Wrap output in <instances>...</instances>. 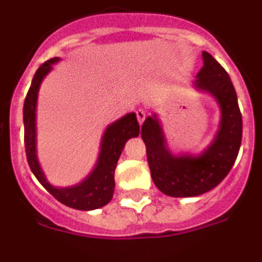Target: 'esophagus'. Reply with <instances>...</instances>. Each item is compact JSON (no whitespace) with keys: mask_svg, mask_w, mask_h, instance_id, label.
I'll return each mask as SVG.
<instances>
[{"mask_svg":"<svg viewBox=\"0 0 262 262\" xmlns=\"http://www.w3.org/2000/svg\"><path fill=\"white\" fill-rule=\"evenodd\" d=\"M135 113H136V118H138L139 123L142 124L143 122H144V119H145V111L143 110V108H138Z\"/></svg>","mask_w":262,"mask_h":262,"instance_id":"esophagus-1","label":"esophagus"}]
</instances>
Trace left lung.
I'll use <instances>...</instances> for the list:
<instances>
[{
  "label": "left lung",
  "instance_id": "8db88e82",
  "mask_svg": "<svg viewBox=\"0 0 262 262\" xmlns=\"http://www.w3.org/2000/svg\"><path fill=\"white\" fill-rule=\"evenodd\" d=\"M202 57L195 85L211 93L222 108L221 128L207 151L198 157H176L165 147L156 115L148 117L142 126L152 180L160 191L170 196L201 195L217 186L235 164L242 144V113L230 76L209 52L203 51Z\"/></svg>",
  "mask_w": 262,
  "mask_h": 262
}]
</instances>
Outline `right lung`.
<instances>
[{
	"label": "right lung",
	"instance_id": "1",
	"mask_svg": "<svg viewBox=\"0 0 262 262\" xmlns=\"http://www.w3.org/2000/svg\"><path fill=\"white\" fill-rule=\"evenodd\" d=\"M57 57L50 59L41 64L32 78L27 96L23 105V123H25V148L30 169L51 195H53L62 205L77 210H94L107 205L114 193V172L118 159L123 151L124 144L129 138L138 136L140 126L134 113L127 114L107 127L102 140V149L98 163L92 174L77 186L56 189L46 181L45 174L40 170L35 152V107L38 90L41 80L52 69Z\"/></svg>",
	"mask_w": 262,
	"mask_h": 262
}]
</instances>
